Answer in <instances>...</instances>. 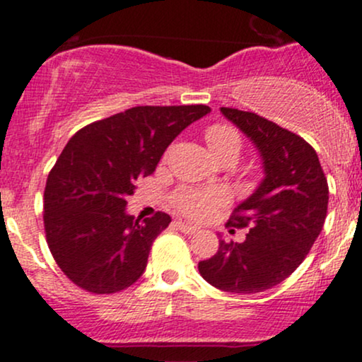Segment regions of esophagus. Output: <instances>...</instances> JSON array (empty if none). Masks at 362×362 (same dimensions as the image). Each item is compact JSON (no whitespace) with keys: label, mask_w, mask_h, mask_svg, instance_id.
Listing matches in <instances>:
<instances>
[{"label":"esophagus","mask_w":362,"mask_h":362,"mask_svg":"<svg viewBox=\"0 0 362 362\" xmlns=\"http://www.w3.org/2000/svg\"><path fill=\"white\" fill-rule=\"evenodd\" d=\"M177 226H178V230L184 231V233H187V235L197 233V231H199V228H197V226H192V224L184 223V221H177Z\"/></svg>","instance_id":"obj_1"}]
</instances>
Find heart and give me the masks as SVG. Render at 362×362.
<instances>
[{"label": "heart", "mask_w": 362, "mask_h": 362, "mask_svg": "<svg viewBox=\"0 0 362 362\" xmlns=\"http://www.w3.org/2000/svg\"><path fill=\"white\" fill-rule=\"evenodd\" d=\"M206 141L218 161L236 160L242 151V136L230 124H213L206 129ZM230 195L224 189H192L184 187L172 195V206L180 214L195 221H206L219 207L224 206Z\"/></svg>", "instance_id": "heart-1"}]
</instances>
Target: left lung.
Masks as SVG:
<instances>
[{"label": "left lung", "instance_id": "1", "mask_svg": "<svg viewBox=\"0 0 362 362\" xmlns=\"http://www.w3.org/2000/svg\"><path fill=\"white\" fill-rule=\"evenodd\" d=\"M221 112L259 148L265 178L226 223L231 233L247 228V238L219 240L218 252L199 262V272L228 293H262L296 271L318 238L327 218V177L301 136L253 112Z\"/></svg>", "mask_w": 362, "mask_h": 362}]
</instances>
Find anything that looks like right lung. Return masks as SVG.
Returning a JSON list of instances; mask_svg holds the SVG:
<instances>
[{"label":"right lung","instance_id":"obj_1","mask_svg":"<svg viewBox=\"0 0 362 362\" xmlns=\"http://www.w3.org/2000/svg\"><path fill=\"white\" fill-rule=\"evenodd\" d=\"M207 105H141L91 122L68 141L44 190L49 250L73 284L114 294L143 276L155 238L172 218L126 214L136 180L151 175L168 144Z\"/></svg>","mask_w":362,"mask_h":362}]
</instances>
